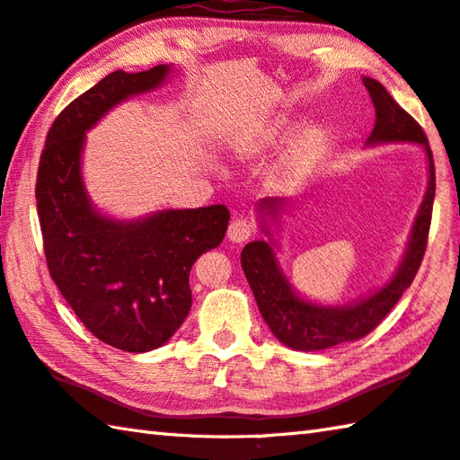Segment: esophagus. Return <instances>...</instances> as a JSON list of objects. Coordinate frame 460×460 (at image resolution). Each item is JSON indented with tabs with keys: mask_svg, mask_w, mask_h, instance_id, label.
<instances>
[{
	"mask_svg": "<svg viewBox=\"0 0 460 460\" xmlns=\"http://www.w3.org/2000/svg\"><path fill=\"white\" fill-rule=\"evenodd\" d=\"M253 235V223L245 219V217H237V219H233L229 225V231H227V237L233 243H243L249 237Z\"/></svg>",
	"mask_w": 460,
	"mask_h": 460,
	"instance_id": "1",
	"label": "esophagus"
}]
</instances>
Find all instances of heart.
<instances>
[{
    "label": "heart",
    "instance_id": "obj_1",
    "mask_svg": "<svg viewBox=\"0 0 460 460\" xmlns=\"http://www.w3.org/2000/svg\"><path fill=\"white\" fill-rule=\"evenodd\" d=\"M288 124L283 120H273L270 124H259L253 130H249L245 137L237 138L233 143V153L239 158V161H247V158H253L255 155L263 153L265 148L278 143L283 137ZM325 145L323 130L317 127H307L302 132H297L291 140L286 153L279 158V163L275 164V169L270 174V181L273 187L286 189L302 177V174L310 169V166L320 158L322 150Z\"/></svg>",
    "mask_w": 460,
    "mask_h": 460
}]
</instances>
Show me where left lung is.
<instances>
[{"mask_svg": "<svg viewBox=\"0 0 460 460\" xmlns=\"http://www.w3.org/2000/svg\"><path fill=\"white\" fill-rule=\"evenodd\" d=\"M362 82L366 90L370 92L372 104L376 108V122L368 145H422L429 158V189L420 205V211L416 215L406 255L396 275L376 294L352 305L332 307L305 302V299L297 297L296 291L291 289L278 259H275L273 247L267 241H252V243L243 247V252H241V267H243L245 278L253 289L259 312H261L263 320L270 325L275 338L289 348L302 349V352H314V349L346 344V341L360 340L366 333H370L390 314L392 307L398 304L404 289L411 288L416 271H419L422 263L424 252H427L434 189H437V185H434L437 179H434V161L429 138L424 135L420 124L388 94V90L378 80L364 76ZM283 205L286 203L281 199H263L259 203V208H261V213L273 217L278 215Z\"/></svg>", "mask_w": 460, "mask_h": 460, "instance_id": "obj_1", "label": "left lung"}]
</instances>
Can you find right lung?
Segmentation results:
<instances>
[{"mask_svg":"<svg viewBox=\"0 0 460 460\" xmlns=\"http://www.w3.org/2000/svg\"><path fill=\"white\" fill-rule=\"evenodd\" d=\"M169 66L116 70L58 114L41 150L36 201L49 275L66 302L104 344L150 352L190 310V267L221 243L229 208H169L114 221L90 205L80 172L86 130L122 100L155 90Z\"/></svg>","mask_w":460,"mask_h":460,"instance_id":"right-lung-1","label":"right lung"}]
</instances>
